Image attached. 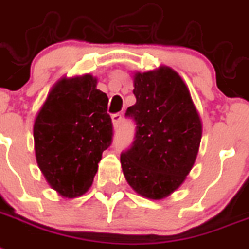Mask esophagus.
I'll return each mask as SVG.
<instances>
[{
  "label": "esophagus",
  "mask_w": 249,
  "mask_h": 249,
  "mask_svg": "<svg viewBox=\"0 0 249 249\" xmlns=\"http://www.w3.org/2000/svg\"><path fill=\"white\" fill-rule=\"evenodd\" d=\"M112 121H113V126L118 127L121 124V121H122V114H121V113H116V114H113Z\"/></svg>",
  "instance_id": "obj_1"
}]
</instances>
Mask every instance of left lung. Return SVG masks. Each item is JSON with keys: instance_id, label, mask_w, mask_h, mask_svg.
<instances>
[{"instance_id": "obj_1", "label": "left lung", "mask_w": 249, "mask_h": 249, "mask_svg": "<svg viewBox=\"0 0 249 249\" xmlns=\"http://www.w3.org/2000/svg\"><path fill=\"white\" fill-rule=\"evenodd\" d=\"M136 123L132 145L121 154L123 174L137 194L160 200L176 191L194 166L202 124L180 76L169 67L135 75Z\"/></svg>"}]
</instances>
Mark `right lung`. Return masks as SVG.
Instances as JSON below:
<instances>
[{
  "label": "right lung",
  "instance_id": "obj_1",
  "mask_svg": "<svg viewBox=\"0 0 249 249\" xmlns=\"http://www.w3.org/2000/svg\"><path fill=\"white\" fill-rule=\"evenodd\" d=\"M108 96L85 75L62 79L51 90L34 123L36 163L61 196L73 198L89 190L113 124Z\"/></svg>",
  "mask_w": 249,
  "mask_h": 249
}]
</instances>
